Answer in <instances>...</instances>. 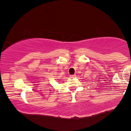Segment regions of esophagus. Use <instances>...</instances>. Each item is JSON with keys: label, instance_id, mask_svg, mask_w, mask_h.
Instances as JSON below:
<instances>
[{"label": "esophagus", "instance_id": "esophagus-1", "mask_svg": "<svg viewBox=\"0 0 131 131\" xmlns=\"http://www.w3.org/2000/svg\"><path fill=\"white\" fill-rule=\"evenodd\" d=\"M75 76H76V75H75V74H73V75H70V78H75Z\"/></svg>", "mask_w": 131, "mask_h": 131}]
</instances>
